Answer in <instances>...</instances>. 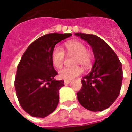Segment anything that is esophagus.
<instances>
[{
  "label": "esophagus",
  "mask_w": 132,
  "mask_h": 132,
  "mask_svg": "<svg viewBox=\"0 0 132 132\" xmlns=\"http://www.w3.org/2000/svg\"><path fill=\"white\" fill-rule=\"evenodd\" d=\"M71 82V80H64V84L65 85H67V84H69V83H70Z\"/></svg>",
  "instance_id": "esophagus-1"
}]
</instances>
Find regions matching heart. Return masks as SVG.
I'll return each instance as SVG.
<instances>
[{"mask_svg": "<svg viewBox=\"0 0 132 132\" xmlns=\"http://www.w3.org/2000/svg\"><path fill=\"white\" fill-rule=\"evenodd\" d=\"M66 51L69 54H74L75 64H80L86 69H88L92 65L93 56L90 51L86 49V46L78 40L69 41L65 44ZM65 59V52L62 47L55 46L52 53V61L53 65L59 69L63 65ZM83 73L82 67L79 66L66 67L59 71V77L65 80H71L80 76Z\"/></svg>", "mask_w": 132, "mask_h": 132, "instance_id": "obj_1", "label": "heart"}]
</instances>
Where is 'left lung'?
<instances>
[{
  "instance_id": "left-lung-1",
  "label": "left lung",
  "mask_w": 132,
  "mask_h": 132,
  "mask_svg": "<svg viewBox=\"0 0 132 132\" xmlns=\"http://www.w3.org/2000/svg\"><path fill=\"white\" fill-rule=\"evenodd\" d=\"M75 35L90 45L95 57L91 71L81 80L78 100L88 110H104L119 96L123 78L122 63L110 46L99 37L84 33Z\"/></svg>"
}]
</instances>
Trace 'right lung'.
I'll return each mask as SVG.
<instances>
[{
	"mask_svg": "<svg viewBox=\"0 0 132 132\" xmlns=\"http://www.w3.org/2000/svg\"><path fill=\"white\" fill-rule=\"evenodd\" d=\"M72 34L50 33L38 38L22 55L15 79L17 97L22 109L31 116L44 118L52 113L59 103V91L63 80H56L58 74L52 61L55 45Z\"/></svg>",
	"mask_w": 132,
	"mask_h": 132,
	"instance_id": "obj_1",
	"label": "right lung"
}]
</instances>
